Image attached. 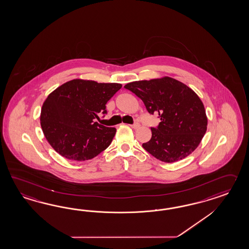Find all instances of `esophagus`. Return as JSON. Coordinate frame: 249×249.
Here are the masks:
<instances>
[{
  "label": "esophagus",
  "mask_w": 249,
  "mask_h": 249,
  "mask_svg": "<svg viewBox=\"0 0 249 249\" xmlns=\"http://www.w3.org/2000/svg\"><path fill=\"white\" fill-rule=\"evenodd\" d=\"M130 127L136 129V128H139V127H140V123H138V122H137V123H134V124H132V125H130Z\"/></svg>",
  "instance_id": "34e87169"
}]
</instances>
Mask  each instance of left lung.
I'll use <instances>...</instances> for the list:
<instances>
[{
    "mask_svg": "<svg viewBox=\"0 0 249 249\" xmlns=\"http://www.w3.org/2000/svg\"><path fill=\"white\" fill-rule=\"evenodd\" d=\"M140 98L160 123L151 127V140L142 146L153 157L174 163L188 157L206 133L208 119L200 97L187 85L172 77L142 80L124 86Z\"/></svg>",
    "mask_w": 249,
    "mask_h": 249,
    "instance_id": "8db88e82",
    "label": "left lung"
}]
</instances>
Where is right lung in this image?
<instances>
[{
    "label": "right lung",
    "mask_w": 249,
    "mask_h": 249,
    "mask_svg": "<svg viewBox=\"0 0 249 249\" xmlns=\"http://www.w3.org/2000/svg\"><path fill=\"white\" fill-rule=\"evenodd\" d=\"M122 85L73 79L50 92L43 103L40 125L49 145L73 161L95 158L110 145L115 127L93 122Z\"/></svg>",
    "instance_id": "add662e5"
}]
</instances>
